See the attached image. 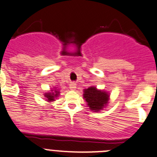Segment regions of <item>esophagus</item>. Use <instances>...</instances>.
Segmentation results:
<instances>
[{
    "label": "esophagus",
    "mask_w": 157,
    "mask_h": 157,
    "mask_svg": "<svg viewBox=\"0 0 157 157\" xmlns=\"http://www.w3.org/2000/svg\"><path fill=\"white\" fill-rule=\"evenodd\" d=\"M70 88L72 91H75L76 88H77V85H76V84H74V83H71V84H70Z\"/></svg>",
    "instance_id": "esophagus-1"
}]
</instances>
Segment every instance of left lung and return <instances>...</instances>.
I'll list each match as a JSON object with an SVG mask.
<instances>
[{
  "mask_svg": "<svg viewBox=\"0 0 157 157\" xmlns=\"http://www.w3.org/2000/svg\"><path fill=\"white\" fill-rule=\"evenodd\" d=\"M87 106L93 112H99L107 106L109 100V94L103 90H99L94 86L84 89L83 94Z\"/></svg>",
  "mask_w": 157,
  "mask_h": 157,
  "instance_id": "8db88e82",
  "label": "left lung"
}]
</instances>
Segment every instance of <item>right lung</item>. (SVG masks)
I'll list each match as a JSON object with an SVG mask.
<instances>
[{"instance_id": "right-lung-1", "label": "right lung", "mask_w": 157, "mask_h": 157, "mask_svg": "<svg viewBox=\"0 0 157 157\" xmlns=\"http://www.w3.org/2000/svg\"><path fill=\"white\" fill-rule=\"evenodd\" d=\"M60 94L59 90H58L57 87H54L53 89H51V91L48 92L44 93V96L45 99L47 100L48 102H52V101H56V98H57Z\"/></svg>"}]
</instances>
